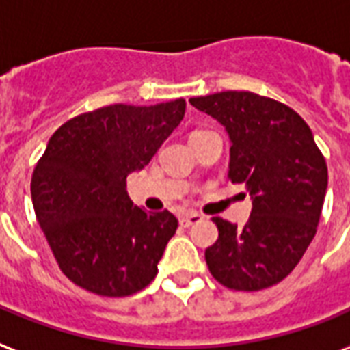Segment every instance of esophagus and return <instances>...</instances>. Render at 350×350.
I'll return each mask as SVG.
<instances>
[{
  "instance_id": "obj_1",
  "label": "esophagus",
  "mask_w": 350,
  "mask_h": 350,
  "mask_svg": "<svg viewBox=\"0 0 350 350\" xmlns=\"http://www.w3.org/2000/svg\"><path fill=\"white\" fill-rule=\"evenodd\" d=\"M202 215L198 213H187V215H183V217H180V224H182L183 228H191L193 224H198V222H202Z\"/></svg>"
}]
</instances>
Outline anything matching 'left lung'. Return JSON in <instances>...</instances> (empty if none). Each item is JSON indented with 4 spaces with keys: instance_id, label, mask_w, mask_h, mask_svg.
<instances>
[{
    "instance_id": "obj_1",
    "label": "left lung",
    "mask_w": 350,
    "mask_h": 350,
    "mask_svg": "<svg viewBox=\"0 0 350 350\" xmlns=\"http://www.w3.org/2000/svg\"><path fill=\"white\" fill-rule=\"evenodd\" d=\"M232 139V183H245L252 213L243 228L213 217L219 239L206 248L209 273L235 291H260L291 273L315 237L327 193L325 155L286 103L248 90L191 98Z\"/></svg>"
}]
</instances>
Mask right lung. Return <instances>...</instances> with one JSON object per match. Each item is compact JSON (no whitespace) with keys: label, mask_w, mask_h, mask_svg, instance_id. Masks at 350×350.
<instances>
[{"label":"right lung","mask_w":350,"mask_h":350,"mask_svg":"<svg viewBox=\"0 0 350 350\" xmlns=\"http://www.w3.org/2000/svg\"><path fill=\"white\" fill-rule=\"evenodd\" d=\"M183 115V98L113 103L70 118L51 135L33 170L31 198L59 267L76 286L128 297L155 278L178 219L135 206L126 178L148 165Z\"/></svg>","instance_id":"add662e5"}]
</instances>
